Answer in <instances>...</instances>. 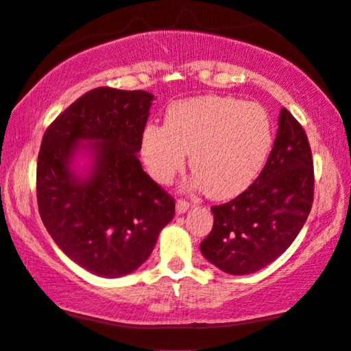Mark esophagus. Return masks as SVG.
<instances>
[{"instance_id": "34e87169", "label": "esophagus", "mask_w": 351, "mask_h": 351, "mask_svg": "<svg viewBox=\"0 0 351 351\" xmlns=\"http://www.w3.org/2000/svg\"><path fill=\"white\" fill-rule=\"evenodd\" d=\"M188 209H190V202L185 201V199H177L176 202V212L182 215V213H185Z\"/></svg>"}]
</instances>
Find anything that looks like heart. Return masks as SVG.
<instances>
[{
  "label": "heart",
  "instance_id": "1",
  "mask_svg": "<svg viewBox=\"0 0 351 351\" xmlns=\"http://www.w3.org/2000/svg\"><path fill=\"white\" fill-rule=\"evenodd\" d=\"M272 144V123L261 106L212 95L172 104L166 125L147 126L142 158L156 182L171 184L191 154V186L230 199L253 184Z\"/></svg>",
  "mask_w": 351,
  "mask_h": 351
}]
</instances>
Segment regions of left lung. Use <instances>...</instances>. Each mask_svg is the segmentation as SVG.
Segmentation results:
<instances>
[{
    "mask_svg": "<svg viewBox=\"0 0 351 351\" xmlns=\"http://www.w3.org/2000/svg\"><path fill=\"white\" fill-rule=\"evenodd\" d=\"M313 202V161L306 131L283 108L277 138L256 180L234 199L213 206L201 242L206 260L245 276L277 260L302 230Z\"/></svg>",
    "mask_w": 351,
    "mask_h": 351,
    "instance_id": "obj_1",
    "label": "left lung"
}]
</instances>
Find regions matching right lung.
I'll return each instance as SVG.
<instances>
[{"label":"right lung","mask_w":351,"mask_h":351,"mask_svg":"<svg viewBox=\"0 0 351 351\" xmlns=\"http://www.w3.org/2000/svg\"><path fill=\"white\" fill-rule=\"evenodd\" d=\"M154 99L142 90L95 88L44 133L36 169L40 220L64 255L95 276L136 271L174 217V197L138 158ZM80 151L90 156L85 175L72 166Z\"/></svg>","instance_id":"add662e5"}]
</instances>
